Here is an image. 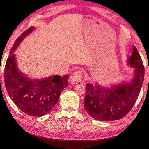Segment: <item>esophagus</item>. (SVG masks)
Returning a JSON list of instances; mask_svg holds the SVG:
<instances>
[{"label": "esophagus", "instance_id": "esophagus-1", "mask_svg": "<svg viewBox=\"0 0 149 149\" xmlns=\"http://www.w3.org/2000/svg\"><path fill=\"white\" fill-rule=\"evenodd\" d=\"M82 74L81 72H74V74L71 75V76L70 77L69 82L72 84H77L78 82H80L82 79Z\"/></svg>", "mask_w": 149, "mask_h": 149}]
</instances>
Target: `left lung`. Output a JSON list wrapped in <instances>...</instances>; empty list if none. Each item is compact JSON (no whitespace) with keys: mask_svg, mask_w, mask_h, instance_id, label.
I'll use <instances>...</instances> for the list:
<instances>
[{"mask_svg":"<svg viewBox=\"0 0 149 149\" xmlns=\"http://www.w3.org/2000/svg\"><path fill=\"white\" fill-rule=\"evenodd\" d=\"M127 65L133 68V76L128 81L112 84L110 87L87 84L84 108L91 117L105 122L122 119L135 104L144 81L145 70L142 60L135 46L127 58Z\"/></svg>","mask_w":149,"mask_h":149,"instance_id":"left-lung-1","label":"left lung"}]
</instances>
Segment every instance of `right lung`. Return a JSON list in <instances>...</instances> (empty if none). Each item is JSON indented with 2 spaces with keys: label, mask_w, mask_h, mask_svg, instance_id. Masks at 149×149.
Segmentation results:
<instances>
[{
  "label": "right lung",
  "mask_w": 149,
  "mask_h": 149,
  "mask_svg": "<svg viewBox=\"0 0 149 149\" xmlns=\"http://www.w3.org/2000/svg\"><path fill=\"white\" fill-rule=\"evenodd\" d=\"M34 29L26 30L14 43L5 65L4 82L8 95L20 110L31 116H42L56 105L60 93L68 86V75L31 79L20 71L14 50Z\"/></svg>",
  "instance_id": "add662e5"
}]
</instances>
